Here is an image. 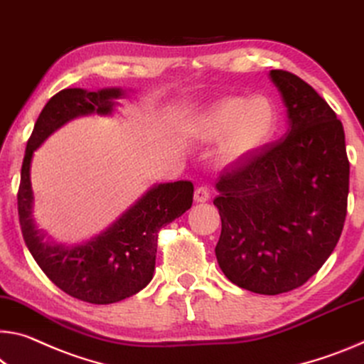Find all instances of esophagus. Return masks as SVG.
Returning <instances> with one entry per match:
<instances>
[{
    "label": "esophagus",
    "mask_w": 364,
    "mask_h": 364,
    "mask_svg": "<svg viewBox=\"0 0 364 364\" xmlns=\"http://www.w3.org/2000/svg\"><path fill=\"white\" fill-rule=\"evenodd\" d=\"M210 199V191L205 186H199L194 193L196 203H207Z\"/></svg>",
    "instance_id": "esophagus-1"
}]
</instances>
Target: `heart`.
I'll list each match as a JSON object with an SVG mask.
<instances>
[{
	"instance_id": "b5f03b06",
	"label": "heart",
	"mask_w": 364,
	"mask_h": 364,
	"mask_svg": "<svg viewBox=\"0 0 364 364\" xmlns=\"http://www.w3.org/2000/svg\"><path fill=\"white\" fill-rule=\"evenodd\" d=\"M279 113L265 95L227 97L196 114L188 126L189 136L217 141L218 157L236 161L259 151L274 136Z\"/></svg>"
}]
</instances>
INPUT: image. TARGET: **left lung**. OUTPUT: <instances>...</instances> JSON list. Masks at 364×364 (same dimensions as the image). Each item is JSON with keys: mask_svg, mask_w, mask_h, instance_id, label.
I'll return each instance as SVG.
<instances>
[{"mask_svg": "<svg viewBox=\"0 0 364 364\" xmlns=\"http://www.w3.org/2000/svg\"><path fill=\"white\" fill-rule=\"evenodd\" d=\"M269 77L284 100L288 129L218 176L215 256L235 285L280 295L308 282L337 246L350 164L343 126L327 102L295 74L272 69Z\"/></svg>", "mask_w": 364, "mask_h": 364, "instance_id": "left-lung-1", "label": "left lung"}]
</instances>
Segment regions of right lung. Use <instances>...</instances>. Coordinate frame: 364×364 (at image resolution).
<instances>
[{
    "label": "right lung",
    "instance_id": "right-lung-1",
    "mask_svg": "<svg viewBox=\"0 0 364 364\" xmlns=\"http://www.w3.org/2000/svg\"><path fill=\"white\" fill-rule=\"evenodd\" d=\"M124 90L65 89L42 109L27 142L17 193L24 241L45 275L63 291L92 304H109L141 291L152 280L159 230L193 205L191 181L155 184L107 230L77 245L45 240L33 218L31 165L33 152L68 121L87 114H112Z\"/></svg>",
    "mask_w": 364,
    "mask_h": 364
}]
</instances>
